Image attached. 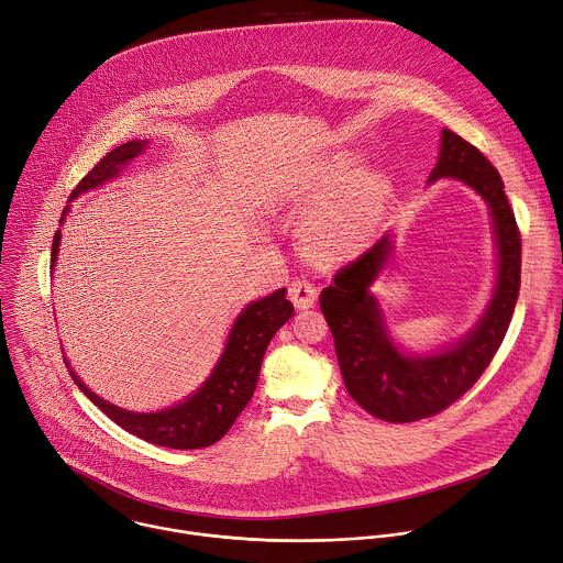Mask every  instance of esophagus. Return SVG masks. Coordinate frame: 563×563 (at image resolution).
Listing matches in <instances>:
<instances>
[{
  "label": "esophagus",
  "instance_id": "34e87169",
  "mask_svg": "<svg viewBox=\"0 0 563 563\" xmlns=\"http://www.w3.org/2000/svg\"><path fill=\"white\" fill-rule=\"evenodd\" d=\"M289 298L296 309H309L316 302V287L309 280H291L289 285Z\"/></svg>",
  "mask_w": 563,
  "mask_h": 563
}]
</instances>
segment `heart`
Instances as JSON below:
<instances>
[{
    "mask_svg": "<svg viewBox=\"0 0 563 563\" xmlns=\"http://www.w3.org/2000/svg\"><path fill=\"white\" fill-rule=\"evenodd\" d=\"M354 172L352 155H336L296 191L291 200L309 207L302 222L307 252L318 261H341L361 250L378 224L389 185L374 169Z\"/></svg>",
    "mask_w": 563,
    "mask_h": 563,
    "instance_id": "b5f03b06",
    "label": "heart"
}]
</instances>
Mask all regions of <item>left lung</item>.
<instances>
[{"instance_id":"8db88e82","label":"left lung","mask_w":563,"mask_h":563,"mask_svg":"<svg viewBox=\"0 0 563 563\" xmlns=\"http://www.w3.org/2000/svg\"><path fill=\"white\" fill-rule=\"evenodd\" d=\"M454 178L486 200L497 240V280L478 323L456 343L432 354L400 350L369 291L391 254V235L345 265L320 294V309L334 336L345 387L372 417L412 423L434 417L461 398L495 358L521 285V235L499 172L476 146L450 129L441 133L439 163L428 183Z\"/></svg>"}]
</instances>
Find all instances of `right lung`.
<instances>
[{
    "mask_svg": "<svg viewBox=\"0 0 563 563\" xmlns=\"http://www.w3.org/2000/svg\"><path fill=\"white\" fill-rule=\"evenodd\" d=\"M146 146L148 140H131L107 153L100 163L79 180V185L70 194V200L118 178L129 167V163L144 155ZM68 209L70 207L64 209L59 222H64ZM59 238L62 231L57 229L53 235L51 267H55L57 261ZM285 287L276 289L274 294L250 302L240 311L233 320L224 352L220 354L209 378L191 396H187L183 404L167 410L146 415L122 410L109 404V400L100 398L96 391H91L82 380H79V376L68 365V358H64V363L75 385L82 389L113 423H118L129 434H135L153 445H165L174 450L207 448L229 432L238 415L243 412L252 400L265 350L274 334L294 316V305L285 298Z\"/></svg>",
    "mask_w": 563,
    "mask_h": 563,
    "instance_id": "right-lung-1",
    "label": "right lung"
}]
</instances>
